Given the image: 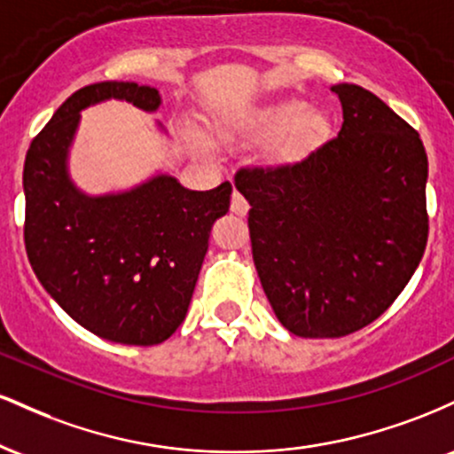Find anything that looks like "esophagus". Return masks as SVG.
<instances>
[{"instance_id": "obj_1", "label": "esophagus", "mask_w": 454, "mask_h": 454, "mask_svg": "<svg viewBox=\"0 0 454 454\" xmlns=\"http://www.w3.org/2000/svg\"><path fill=\"white\" fill-rule=\"evenodd\" d=\"M231 211L234 213V215H245V213L249 211V205H247V200H245V198L239 194L237 190L232 192V198H231Z\"/></svg>"}]
</instances>
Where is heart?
<instances>
[{
	"label": "heart",
	"instance_id": "1",
	"mask_svg": "<svg viewBox=\"0 0 454 454\" xmlns=\"http://www.w3.org/2000/svg\"><path fill=\"white\" fill-rule=\"evenodd\" d=\"M249 132L258 138H284V153L299 158L322 143L328 134V119L320 113H311V106L303 100H286L267 108L249 123ZM223 137H232L234 128L223 126Z\"/></svg>",
	"mask_w": 454,
	"mask_h": 454
}]
</instances>
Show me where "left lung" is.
I'll return each instance as SVG.
<instances>
[{
    "label": "left lung",
    "instance_id": "left-lung-1",
    "mask_svg": "<svg viewBox=\"0 0 454 454\" xmlns=\"http://www.w3.org/2000/svg\"><path fill=\"white\" fill-rule=\"evenodd\" d=\"M337 137L299 161L243 166L260 284L278 320L309 340H335L378 320L427 247L429 161L419 132L350 82Z\"/></svg>",
    "mask_w": 454,
    "mask_h": 454
}]
</instances>
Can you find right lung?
I'll return each instance as SVG.
<instances>
[{"label":"right lung","instance_id":"add662e5","mask_svg":"<svg viewBox=\"0 0 454 454\" xmlns=\"http://www.w3.org/2000/svg\"><path fill=\"white\" fill-rule=\"evenodd\" d=\"M108 98L160 106L153 87L104 81L57 108L25 155V249L35 278L78 325L108 341L155 346L185 320L232 185L194 192L161 175L126 194H81L66 173L67 147L81 108Z\"/></svg>","mask_w":454,"mask_h":454}]
</instances>
